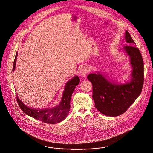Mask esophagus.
I'll return each instance as SVG.
<instances>
[{
    "label": "esophagus",
    "instance_id": "1",
    "mask_svg": "<svg viewBox=\"0 0 153 153\" xmlns=\"http://www.w3.org/2000/svg\"><path fill=\"white\" fill-rule=\"evenodd\" d=\"M88 71H89V68L86 66H84L80 69V74L82 77H84L87 75Z\"/></svg>",
    "mask_w": 153,
    "mask_h": 153
}]
</instances>
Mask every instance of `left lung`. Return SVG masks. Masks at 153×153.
<instances>
[{"label": "left lung", "mask_w": 153, "mask_h": 153, "mask_svg": "<svg viewBox=\"0 0 153 153\" xmlns=\"http://www.w3.org/2000/svg\"><path fill=\"white\" fill-rule=\"evenodd\" d=\"M128 46L123 50L129 57L132 70L129 81L117 84L104 76L101 71L89 74L87 79L93 85L95 108L103 115L117 117L126 112L141 94L144 82V63L140 52L134 47V41L126 30L125 36Z\"/></svg>", "instance_id": "left-lung-1"}]
</instances>
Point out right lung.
Wrapping results in <instances>:
<instances>
[{
	"instance_id": "add662e5",
	"label": "right lung",
	"mask_w": 153,
	"mask_h": 153,
	"mask_svg": "<svg viewBox=\"0 0 153 153\" xmlns=\"http://www.w3.org/2000/svg\"><path fill=\"white\" fill-rule=\"evenodd\" d=\"M18 53L16 52L13 63V71L16 68V60ZM80 83L78 76H74L66 82L59 104L54 108L47 109H37L30 108L25 105L17 95V101L21 109L26 115L46 123L55 124L62 122L66 118L71 108V95L76 87Z\"/></svg>"
}]
</instances>
